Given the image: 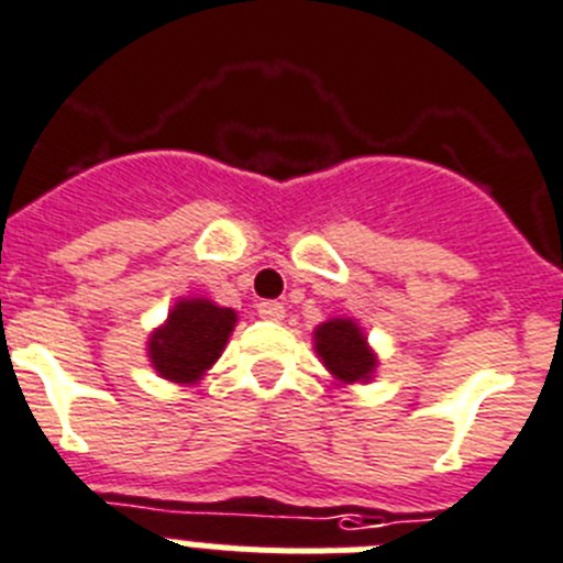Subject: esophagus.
I'll return each mask as SVG.
<instances>
[{"label": "esophagus", "instance_id": "34e87169", "mask_svg": "<svg viewBox=\"0 0 563 563\" xmlns=\"http://www.w3.org/2000/svg\"><path fill=\"white\" fill-rule=\"evenodd\" d=\"M257 313H261L263 319H283V313H286V306H283V302H277V300H263V302H257Z\"/></svg>", "mask_w": 563, "mask_h": 563}]
</instances>
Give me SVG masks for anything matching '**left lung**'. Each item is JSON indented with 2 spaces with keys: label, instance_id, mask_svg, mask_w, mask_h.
Here are the masks:
<instances>
[{
  "label": "left lung",
  "instance_id": "left-lung-1",
  "mask_svg": "<svg viewBox=\"0 0 563 563\" xmlns=\"http://www.w3.org/2000/svg\"><path fill=\"white\" fill-rule=\"evenodd\" d=\"M317 356L336 382H367L376 369V353L353 319H328L313 331Z\"/></svg>",
  "mask_w": 563,
  "mask_h": 563
}]
</instances>
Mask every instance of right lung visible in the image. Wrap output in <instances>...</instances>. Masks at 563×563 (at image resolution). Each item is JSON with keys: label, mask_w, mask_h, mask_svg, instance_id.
<instances>
[{"label": "right lung", "mask_w": 563, "mask_h": 563, "mask_svg": "<svg viewBox=\"0 0 563 563\" xmlns=\"http://www.w3.org/2000/svg\"><path fill=\"white\" fill-rule=\"evenodd\" d=\"M235 319L232 308H221L205 297L179 300L170 308L168 322L151 333V364L168 382H199L224 351Z\"/></svg>", "instance_id": "obj_1"}]
</instances>
